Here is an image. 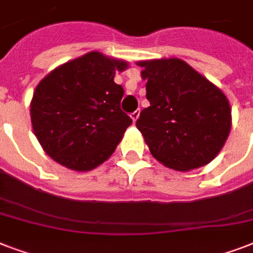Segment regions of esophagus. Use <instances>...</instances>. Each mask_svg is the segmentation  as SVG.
I'll use <instances>...</instances> for the list:
<instances>
[{"mask_svg":"<svg viewBox=\"0 0 253 253\" xmlns=\"http://www.w3.org/2000/svg\"><path fill=\"white\" fill-rule=\"evenodd\" d=\"M139 114H140V110H135L134 113H131V118L134 122H136V119L139 118Z\"/></svg>","mask_w":253,"mask_h":253,"instance_id":"34e87169","label":"esophagus"}]
</instances>
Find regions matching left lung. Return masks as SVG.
Segmentation results:
<instances>
[{
    "mask_svg": "<svg viewBox=\"0 0 253 253\" xmlns=\"http://www.w3.org/2000/svg\"><path fill=\"white\" fill-rule=\"evenodd\" d=\"M150 106L136 127L152 156L168 168L190 170L210 163L231 128L226 95L180 59L140 61Z\"/></svg>",
    "mask_w": 253,
    "mask_h": 253,
    "instance_id": "1",
    "label": "left lung"
}]
</instances>
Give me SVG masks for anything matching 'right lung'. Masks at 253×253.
I'll return each mask as SVG.
<instances>
[{
	"instance_id": "1",
	"label": "right lung",
	"mask_w": 253,
	"mask_h": 253,
	"mask_svg": "<svg viewBox=\"0 0 253 253\" xmlns=\"http://www.w3.org/2000/svg\"><path fill=\"white\" fill-rule=\"evenodd\" d=\"M127 63L89 52L53 69L31 101V123L42 147L61 166L90 170L110 158L132 119L121 109L114 83Z\"/></svg>"
}]
</instances>
